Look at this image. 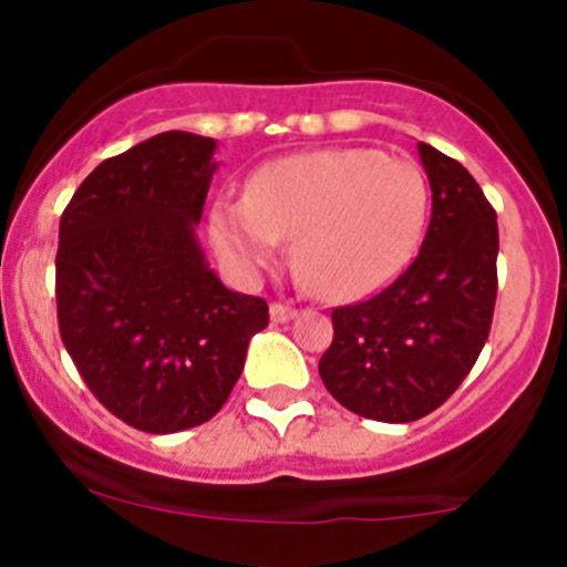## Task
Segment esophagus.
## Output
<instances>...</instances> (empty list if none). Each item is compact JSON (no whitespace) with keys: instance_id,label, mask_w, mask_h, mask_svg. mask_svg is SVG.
Returning a JSON list of instances; mask_svg holds the SVG:
<instances>
[{"instance_id":"esophagus-1","label":"esophagus","mask_w":567,"mask_h":567,"mask_svg":"<svg viewBox=\"0 0 567 567\" xmlns=\"http://www.w3.org/2000/svg\"><path fill=\"white\" fill-rule=\"evenodd\" d=\"M269 315H271V320H275V322H288V320H292V315H296V309H292L290 303L275 301L269 306Z\"/></svg>"}]
</instances>
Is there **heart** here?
I'll return each mask as SVG.
<instances>
[{"label":"heart","mask_w":567,"mask_h":567,"mask_svg":"<svg viewBox=\"0 0 567 567\" xmlns=\"http://www.w3.org/2000/svg\"><path fill=\"white\" fill-rule=\"evenodd\" d=\"M419 167L375 148L336 146L266 162L245 199L210 207V237L226 264L252 277L290 239L292 269L322 301H354L400 275L426 224Z\"/></svg>","instance_id":"b5f03b06"}]
</instances>
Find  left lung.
Instances as JSON below:
<instances>
[{
	"instance_id": "left-lung-1",
	"label": "left lung",
	"mask_w": 567,
	"mask_h": 567,
	"mask_svg": "<svg viewBox=\"0 0 567 567\" xmlns=\"http://www.w3.org/2000/svg\"><path fill=\"white\" fill-rule=\"evenodd\" d=\"M432 218L413 264L373 298L333 309L320 379L343 408L383 424L437 410L470 375L496 309V210L461 162L419 143Z\"/></svg>"
}]
</instances>
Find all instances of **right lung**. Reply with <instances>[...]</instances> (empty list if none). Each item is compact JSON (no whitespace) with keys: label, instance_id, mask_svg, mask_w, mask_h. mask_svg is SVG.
<instances>
[{"label":"right lung","instance_id":"1","mask_svg":"<svg viewBox=\"0 0 567 567\" xmlns=\"http://www.w3.org/2000/svg\"><path fill=\"white\" fill-rule=\"evenodd\" d=\"M213 152L171 130L103 159L58 229L63 347L97 402L148 434L210 421L269 324L264 298L224 288L194 237Z\"/></svg>","mask_w":567,"mask_h":567}]
</instances>
